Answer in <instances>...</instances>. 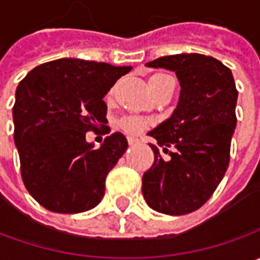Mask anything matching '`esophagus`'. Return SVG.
Instances as JSON below:
<instances>
[{"label": "esophagus", "instance_id": "esophagus-1", "mask_svg": "<svg viewBox=\"0 0 260 260\" xmlns=\"http://www.w3.org/2000/svg\"><path fill=\"white\" fill-rule=\"evenodd\" d=\"M127 140H128V145H136V143L139 142L136 137H132V136H130V137H127Z\"/></svg>", "mask_w": 260, "mask_h": 260}]
</instances>
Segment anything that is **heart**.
Returning a JSON list of instances; mask_svg holds the SVG:
<instances>
[{
  "instance_id": "1",
  "label": "heart",
  "mask_w": 260,
  "mask_h": 260,
  "mask_svg": "<svg viewBox=\"0 0 260 260\" xmlns=\"http://www.w3.org/2000/svg\"><path fill=\"white\" fill-rule=\"evenodd\" d=\"M164 74H156V75L150 76L149 78V81H155V79H159V78H164ZM120 127L127 132V133H132V135H136V133H139L140 130H143V127H145L147 123L143 121V120H140V118H136V117H124V118H121L120 120Z\"/></svg>"
}]
</instances>
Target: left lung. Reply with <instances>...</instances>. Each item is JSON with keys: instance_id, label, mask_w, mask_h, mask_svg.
<instances>
[{"instance_id": "1", "label": "left lung", "mask_w": 260, "mask_h": 260, "mask_svg": "<svg viewBox=\"0 0 260 260\" xmlns=\"http://www.w3.org/2000/svg\"><path fill=\"white\" fill-rule=\"evenodd\" d=\"M149 68L174 71L181 85L172 115L147 135L157 146L152 168L143 175V197L157 213H192L213 195L230 162L236 128L237 89L232 71L200 53L164 56ZM173 147L164 159L158 152Z\"/></svg>"}]
</instances>
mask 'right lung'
<instances>
[{"label": "right lung", "mask_w": 260, "mask_h": 260, "mask_svg": "<svg viewBox=\"0 0 260 260\" xmlns=\"http://www.w3.org/2000/svg\"><path fill=\"white\" fill-rule=\"evenodd\" d=\"M132 66L63 57L36 66L18 84L13 107L21 178L53 213H84L100 204L105 178L127 149L121 133L101 147L86 132L107 121L105 94Z\"/></svg>", "instance_id": "obj_1"}]
</instances>
